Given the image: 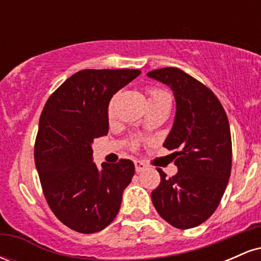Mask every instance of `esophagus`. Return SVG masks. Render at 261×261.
<instances>
[{"instance_id": "1", "label": "esophagus", "mask_w": 261, "mask_h": 261, "mask_svg": "<svg viewBox=\"0 0 261 261\" xmlns=\"http://www.w3.org/2000/svg\"><path fill=\"white\" fill-rule=\"evenodd\" d=\"M135 169H136L137 173H141V172H143V170L147 169V166H146V164L143 163V162L135 161Z\"/></svg>"}]
</instances>
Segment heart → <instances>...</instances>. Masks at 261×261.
<instances>
[{
    "label": "heart",
    "instance_id": "1",
    "mask_svg": "<svg viewBox=\"0 0 261 261\" xmlns=\"http://www.w3.org/2000/svg\"><path fill=\"white\" fill-rule=\"evenodd\" d=\"M149 100H152V99H160V98H164V97H168V94H167L166 92H163V91H161V89H149ZM113 106H114V101L112 100L110 101V104H109V114H112L113 113ZM131 146H136V141H133V142H131Z\"/></svg>",
    "mask_w": 261,
    "mask_h": 261
}]
</instances>
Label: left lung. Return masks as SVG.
Wrapping results in <instances>:
<instances>
[{"label":"left lung","instance_id":"left-lung-1","mask_svg":"<svg viewBox=\"0 0 261 261\" xmlns=\"http://www.w3.org/2000/svg\"><path fill=\"white\" fill-rule=\"evenodd\" d=\"M172 89L175 118L163 146L174 149L175 175L161 174L152 191L160 216L175 228L199 226L216 211L232 168L228 118L216 95L205 85L175 67L147 73Z\"/></svg>","mask_w":261,"mask_h":261}]
</instances>
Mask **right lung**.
Here are the masks:
<instances>
[{"label":"right lung","mask_w":261,"mask_h":261,"mask_svg":"<svg viewBox=\"0 0 261 261\" xmlns=\"http://www.w3.org/2000/svg\"><path fill=\"white\" fill-rule=\"evenodd\" d=\"M140 70H82L50 95L40 120L34 160L45 199L56 217L80 233L113 222L135 174L133 161L93 162V140L109 131L108 107Z\"/></svg>","instance_id":"1"}]
</instances>
